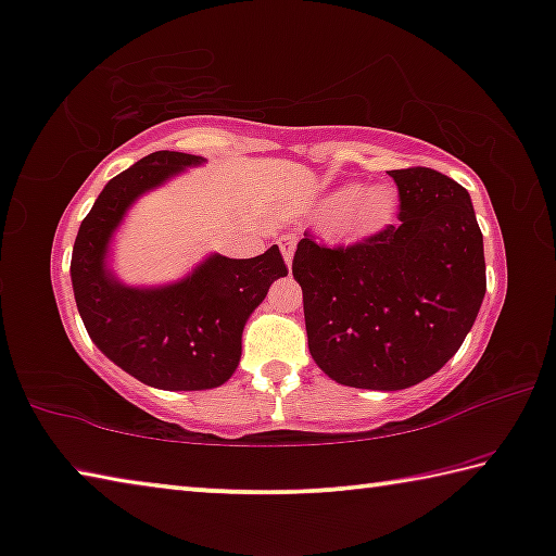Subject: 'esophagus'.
<instances>
[{"instance_id": "1", "label": "esophagus", "mask_w": 556, "mask_h": 556, "mask_svg": "<svg viewBox=\"0 0 556 556\" xmlns=\"http://www.w3.org/2000/svg\"><path fill=\"white\" fill-rule=\"evenodd\" d=\"M277 244H279V250H281V256H285V262L292 264L294 247H296V237H292V235H281V237L277 239Z\"/></svg>"}]
</instances>
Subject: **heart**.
<instances>
[{
  "label": "heart",
  "mask_w": 556,
  "mask_h": 556,
  "mask_svg": "<svg viewBox=\"0 0 556 556\" xmlns=\"http://www.w3.org/2000/svg\"><path fill=\"white\" fill-rule=\"evenodd\" d=\"M396 210V192L387 185L342 187L327 199V212L337 217L339 231L364 237L387 227Z\"/></svg>",
  "instance_id": "obj_1"
}]
</instances>
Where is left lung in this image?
Wrapping results in <instances>:
<instances>
[{
    "label": "left lung",
    "mask_w": 556,
    "mask_h": 556,
    "mask_svg": "<svg viewBox=\"0 0 556 556\" xmlns=\"http://www.w3.org/2000/svg\"><path fill=\"white\" fill-rule=\"evenodd\" d=\"M400 225L350 247L304 231L302 287L312 359L339 384L407 389L450 362L486 292L484 242L469 192L442 172L394 169Z\"/></svg>",
    "instance_id": "8db88e82"
}]
</instances>
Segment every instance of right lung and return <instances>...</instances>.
<instances>
[{
  "mask_svg": "<svg viewBox=\"0 0 556 556\" xmlns=\"http://www.w3.org/2000/svg\"><path fill=\"white\" fill-rule=\"evenodd\" d=\"M202 162L154 152L131 164L106 181L72 250L74 300L92 342L127 375L167 392L225 384L242 357L247 319L287 275L277 244L252 260L212 254L167 287H127L106 269L110 239L135 199Z\"/></svg>",
  "mask_w": 556,
  "mask_h": 556,
  "instance_id": "1",
  "label": "right lung"
}]
</instances>
